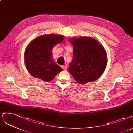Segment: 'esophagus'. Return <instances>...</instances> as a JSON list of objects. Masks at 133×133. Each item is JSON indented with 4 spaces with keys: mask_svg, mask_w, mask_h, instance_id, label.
Returning a JSON list of instances; mask_svg holds the SVG:
<instances>
[{
    "mask_svg": "<svg viewBox=\"0 0 133 133\" xmlns=\"http://www.w3.org/2000/svg\"><path fill=\"white\" fill-rule=\"evenodd\" d=\"M62 67V68L64 70H66L67 68H68L67 65H63Z\"/></svg>",
    "mask_w": 133,
    "mask_h": 133,
    "instance_id": "34e87169",
    "label": "esophagus"
}]
</instances>
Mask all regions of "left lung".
I'll return each mask as SVG.
<instances>
[{
	"label": "left lung",
	"instance_id": "left-lung-1",
	"mask_svg": "<svg viewBox=\"0 0 133 133\" xmlns=\"http://www.w3.org/2000/svg\"><path fill=\"white\" fill-rule=\"evenodd\" d=\"M69 42L73 48V58L69 66L70 74L80 84L99 79L107 64L106 50L98 41L90 37H73Z\"/></svg>",
	"mask_w": 133,
	"mask_h": 133
}]
</instances>
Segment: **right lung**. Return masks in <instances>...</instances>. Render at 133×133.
<instances>
[{"label": "right lung", "mask_w": 133, "mask_h": 133, "mask_svg": "<svg viewBox=\"0 0 133 133\" xmlns=\"http://www.w3.org/2000/svg\"><path fill=\"white\" fill-rule=\"evenodd\" d=\"M64 38L61 35H44L29 43L25 51L24 62L32 76L43 81H51L63 70L53 60L52 49Z\"/></svg>", "instance_id": "add662e5"}]
</instances>
